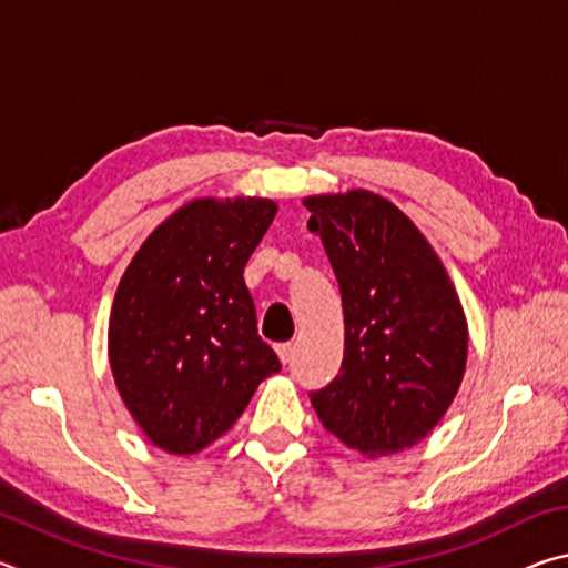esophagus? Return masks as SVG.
<instances>
[{
    "mask_svg": "<svg viewBox=\"0 0 568 568\" xmlns=\"http://www.w3.org/2000/svg\"><path fill=\"white\" fill-rule=\"evenodd\" d=\"M275 353H277V358H281V363H283V365H285V363H291L293 345H291V343H277V345H275Z\"/></svg>",
    "mask_w": 568,
    "mask_h": 568,
    "instance_id": "esophagus-1",
    "label": "esophagus"
}]
</instances>
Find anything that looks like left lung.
<instances>
[{"instance_id": "obj_1", "label": "left lung", "mask_w": 568, "mask_h": 568, "mask_svg": "<svg viewBox=\"0 0 568 568\" xmlns=\"http://www.w3.org/2000/svg\"><path fill=\"white\" fill-rule=\"evenodd\" d=\"M343 297V365L311 393L325 430L365 458L416 446L446 416L468 358L464 305L413 220L371 190L303 200Z\"/></svg>"}]
</instances>
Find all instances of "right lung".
Here are the masks:
<instances>
[{
  "instance_id": "obj_1",
  "label": "right lung",
  "mask_w": 568,
  "mask_h": 568,
  "mask_svg": "<svg viewBox=\"0 0 568 568\" xmlns=\"http://www.w3.org/2000/svg\"><path fill=\"white\" fill-rule=\"evenodd\" d=\"M267 197H197L152 230L114 293L108 353L152 444L192 456L233 428L281 361L257 335L243 271L271 227Z\"/></svg>"
}]
</instances>
